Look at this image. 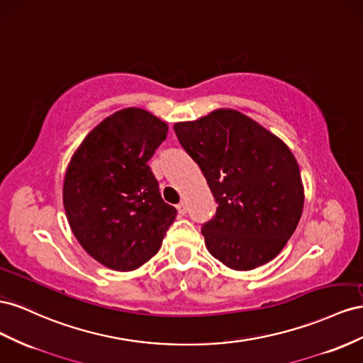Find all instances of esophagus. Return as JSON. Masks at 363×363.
I'll return each mask as SVG.
<instances>
[{
  "mask_svg": "<svg viewBox=\"0 0 363 363\" xmlns=\"http://www.w3.org/2000/svg\"><path fill=\"white\" fill-rule=\"evenodd\" d=\"M176 208H178V211H179V214H185V213H187V203H185V202H179L178 205H176Z\"/></svg>",
  "mask_w": 363,
  "mask_h": 363,
  "instance_id": "1",
  "label": "esophagus"
}]
</instances>
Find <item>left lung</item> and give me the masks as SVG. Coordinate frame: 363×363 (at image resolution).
<instances>
[{
    "label": "left lung",
    "instance_id": "obj_1",
    "mask_svg": "<svg viewBox=\"0 0 363 363\" xmlns=\"http://www.w3.org/2000/svg\"><path fill=\"white\" fill-rule=\"evenodd\" d=\"M181 146L199 165L217 210L202 223L211 255L234 271L271 262L291 239L304 205L292 152L243 113L219 109L176 123Z\"/></svg>",
    "mask_w": 363,
    "mask_h": 363
}]
</instances>
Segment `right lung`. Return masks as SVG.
<instances>
[{
  "mask_svg": "<svg viewBox=\"0 0 363 363\" xmlns=\"http://www.w3.org/2000/svg\"><path fill=\"white\" fill-rule=\"evenodd\" d=\"M169 126L128 108L103 120L71 158L64 206L84 250L113 271H133L160 251L174 206L161 198L149 167Z\"/></svg>",
  "mask_w": 363,
  "mask_h": 363,
  "instance_id": "obj_1",
  "label": "right lung"
}]
</instances>
